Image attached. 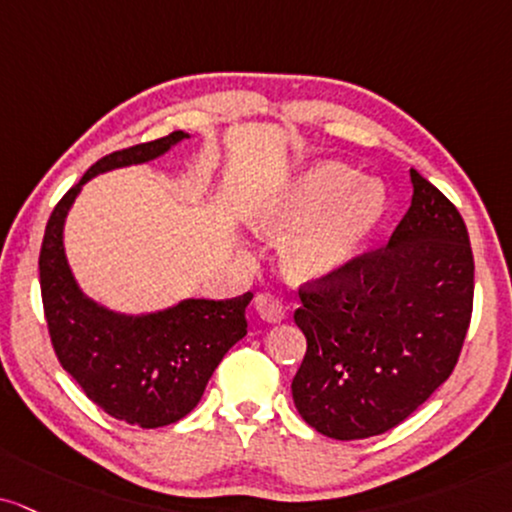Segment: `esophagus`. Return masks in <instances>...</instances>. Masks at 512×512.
I'll use <instances>...</instances> for the list:
<instances>
[{
    "label": "esophagus",
    "instance_id": "1",
    "mask_svg": "<svg viewBox=\"0 0 512 512\" xmlns=\"http://www.w3.org/2000/svg\"><path fill=\"white\" fill-rule=\"evenodd\" d=\"M254 304H256V313L261 315L263 320H268V323H277V320L285 318V306H282V301L277 299L275 294L270 292L256 294Z\"/></svg>",
    "mask_w": 512,
    "mask_h": 512
}]
</instances>
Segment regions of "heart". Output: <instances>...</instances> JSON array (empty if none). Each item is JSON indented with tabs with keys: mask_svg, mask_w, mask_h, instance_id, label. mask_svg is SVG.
I'll list each match as a JSON object with an SVG mask.
<instances>
[{
	"mask_svg": "<svg viewBox=\"0 0 512 512\" xmlns=\"http://www.w3.org/2000/svg\"><path fill=\"white\" fill-rule=\"evenodd\" d=\"M356 182L344 166L311 170L285 204L263 208L254 225L270 237H287L282 261L294 280L337 273L365 242L382 216L384 194L375 182Z\"/></svg>",
	"mask_w": 512,
	"mask_h": 512,
	"instance_id": "1",
	"label": "heart"
}]
</instances>
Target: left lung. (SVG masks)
<instances>
[{"instance_id":"left-lung-1","label":"left lung","mask_w":512,"mask_h":512,"mask_svg":"<svg viewBox=\"0 0 512 512\" xmlns=\"http://www.w3.org/2000/svg\"><path fill=\"white\" fill-rule=\"evenodd\" d=\"M389 244L306 280L294 323L306 356L294 406L313 430L353 441L389 432L451 377L472 318L468 227L418 170Z\"/></svg>"}]
</instances>
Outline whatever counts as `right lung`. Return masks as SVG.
<instances>
[{
	"instance_id": "right-lung-1",
	"label": "right lung",
	"mask_w": 512,
	"mask_h": 512,
	"mask_svg": "<svg viewBox=\"0 0 512 512\" xmlns=\"http://www.w3.org/2000/svg\"><path fill=\"white\" fill-rule=\"evenodd\" d=\"M185 137L175 130L99 159L54 206L40 249L44 318L61 368L104 413L144 430L173 425L197 406L213 370L246 334L244 311L254 294L187 299L142 318L111 313L75 285L63 254V220L94 175L156 159Z\"/></svg>"
}]
</instances>
